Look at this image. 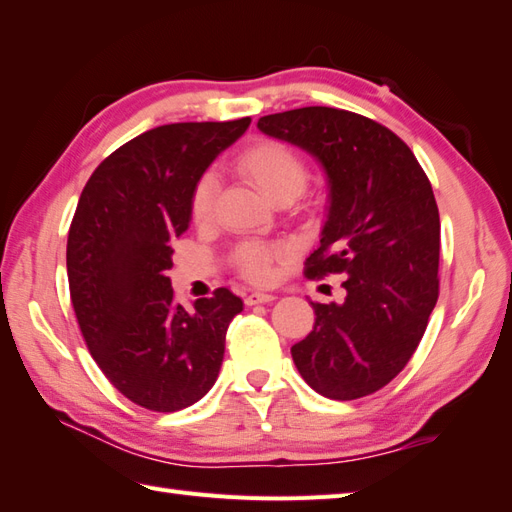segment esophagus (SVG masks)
<instances>
[{"label":"esophagus","instance_id":"esophagus-1","mask_svg":"<svg viewBox=\"0 0 512 512\" xmlns=\"http://www.w3.org/2000/svg\"><path fill=\"white\" fill-rule=\"evenodd\" d=\"M276 295L274 293H265V291H252L245 295V304L254 306V304H265V302H274Z\"/></svg>","mask_w":512,"mask_h":512}]
</instances>
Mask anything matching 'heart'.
<instances>
[{
  "instance_id": "heart-1",
  "label": "heart",
  "mask_w": 512,
  "mask_h": 512,
  "mask_svg": "<svg viewBox=\"0 0 512 512\" xmlns=\"http://www.w3.org/2000/svg\"><path fill=\"white\" fill-rule=\"evenodd\" d=\"M238 168L254 181L260 192L271 201L282 197L300 195L309 179L304 157L280 140H258L249 144L238 157ZM219 179L212 170H206L192 188L190 195V214L197 223L210 219L217 197ZM289 245L285 243H260L245 241L236 247L234 265L241 274L252 282H269L274 278V265L278 260L287 258Z\"/></svg>"
}]
</instances>
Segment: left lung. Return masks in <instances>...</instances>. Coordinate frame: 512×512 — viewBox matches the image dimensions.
Segmentation results:
<instances>
[{
    "label": "left lung",
    "mask_w": 512,
    "mask_h": 512,
    "mask_svg": "<svg viewBox=\"0 0 512 512\" xmlns=\"http://www.w3.org/2000/svg\"><path fill=\"white\" fill-rule=\"evenodd\" d=\"M258 129L326 170L328 214L304 274L346 276L342 304L311 302L315 324L291 348L295 368L326 399H361L407 366L436 306L434 190L410 146L359 113L302 107L260 118Z\"/></svg>",
    "instance_id": "8db88e82"
}]
</instances>
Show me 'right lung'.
<instances>
[{
    "label": "right lung",
    "instance_id": "1",
    "mask_svg": "<svg viewBox=\"0 0 512 512\" xmlns=\"http://www.w3.org/2000/svg\"><path fill=\"white\" fill-rule=\"evenodd\" d=\"M175 122L102 160L67 234V280L85 344L113 388L153 412L197 403L219 377L225 333L243 300L230 289L175 302L166 271L190 225V195L223 149L249 127Z\"/></svg>",
    "mask_w": 512,
    "mask_h": 512
}]
</instances>
